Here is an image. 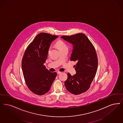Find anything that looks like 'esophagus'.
Wrapping results in <instances>:
<instances>
[{
    "label": "esophagus",
    "instance_id": "34e87169",
    "mask_svg": "<svg viewBox=\"0 0 123 123\" xmlns=\"http://www.w3.org/2000/svg\"><path fill=\"white\" fill-rule=\"evenodd\" d=\"M61 73V72H60V71H58V72H57V74H60Z\"/></svg>",
    "mask_w": 123,
    "mask_h": 123
}]
</instances>
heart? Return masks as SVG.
I'll list each match as a JSON object with an SVG mask.
<instances>
[{
  "mask_svg": "<svg viewBox=\"0 0 123 123\" xmlns=\"http://www.w3.org/2000/svg\"><path fill=\"white\" fill-rule=\"evenodd\" d=\"M56 46L58 48L59 50L61 49H68L67 45L64 43L62 40H59L56 43ZM51 50V47H49L48 49V54H49L50 51Z\"/></svg>",
  "mask_w": 123,
  "mask_h": 123,
  "instance_id": "heart-1",
  "label": "heart"
}]
</instances>
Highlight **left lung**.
I'll return each mask as SVG.
<instances>
[{
  "label": "left lung",
  "mask_w": 123,
  "mask_h": 123,
  "mask_svg": "<svg viewBox=\"0 0 123 123\" xmlns=\"http://www.w3.org/2000/svg\"><path fill=\"white\" fill-rule=\"evenodd\" d=\"M73 44V49L70 60L77 61L74 65L76 73L71 75L68 73L64 82L66 89L74 95L86 92L96 74L98 59L95 49L87 37L83 33L61 37Z\"/></svg>",
  "instance_id": "obj_1"
}]
</instances>
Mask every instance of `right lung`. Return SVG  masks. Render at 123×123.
<instances>
[{
  "mask_svg": "<svg viewBox=\"0 0 123 123\" xmlns=\"http://www.w3.org/2000/svg\"><path fill=\"white\" fill-rule=\"evenodd\" d=\"M58 37L40 33L28 46L23 56L21 66L25 82L30 90L36 95L47 93L57 76L56 72H50L44 64L50 45Z\"/></svg>",
  "mask_w": 123,
  "mask_h": 123,
  "instance_id": "1",
  "label": "right lung"
}]
</instances>
